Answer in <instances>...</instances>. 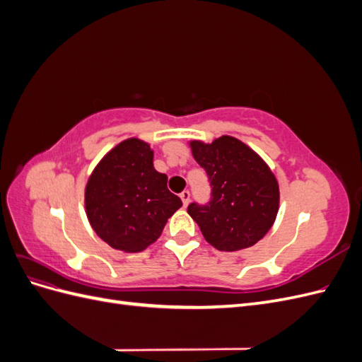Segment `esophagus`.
Segmentation results:
<instances>
[{"label":"esophagus","mask_w":362,"mask_h":362,"mask_svg":"<svg viewBox=\"0 0 362 362\" xmlns=\"http://www.w3.org/2000/svg\"><path fill=\"white\" fill-rule=\"evenodd\" d=\"M180 198H181V201H182V205L187 206L189 202H190V192H189V190L181 192V193H180Z\"/></svg>","instance_id":"esophagus-1"}]
</instances>
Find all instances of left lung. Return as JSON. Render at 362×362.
Listing matches in <instances>:
<instances>
[{"mask_svg":"<svg viewBox=\"0 0 362 362\" xmlns=\"http://www.w3.org/2000/svg\"><path fill=\"white\" fill-rule=\"evenodd\" d=\"M192 154L206 172L211 198L192 202L187 213L218 250L254 246L267 234L279 208V187L267 164L243 141L222 136L205 145L193 140Z\"/></svg>","mask_w":362,"mask_h":362,"instance_id":"obj_1","label":"left lung"}]
</instances>
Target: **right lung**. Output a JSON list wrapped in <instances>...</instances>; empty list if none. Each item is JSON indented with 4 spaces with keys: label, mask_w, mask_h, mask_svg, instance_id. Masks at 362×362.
Returning <instances> with one entry per match:
<instances>
[{
    "label": "right lung",
    "mask_w": 362,
    "mask_h": 362,
    "mask_svg": "<svg viewBox=\"0 0 362 362\" xmlns=\"http://www.w3.org/2000/svg\"><path fill=\"white\" fill-rule=\"evenodd\" d=\"M154 152L127 139L100 161L86 185V211L98 237L113 249L141 252L160 237L182 205L154 169Z\"/></svg>",
    "instance_id": "add662e5"
}]
</instances>
